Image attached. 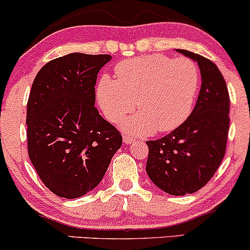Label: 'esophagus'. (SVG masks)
<instances>
[{
    "label": "esophagus",
    "instance_id": "obj_1",
    "mask_svg": "<svg viewBox=\"0 0 250 250\" xmlns=\"http://www.w3.org/2000/svg\"><path fill=\"white\" fill-rule=\"evenodd\" d=\"M123 142H125V144H131L135 142V140L133 137L128 136V135H123Z\"/></svg>",
    "mask_w": 250,
    "mask_h": 250
}]
</instances>
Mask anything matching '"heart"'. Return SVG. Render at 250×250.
<instances>
[{
    "mask_svg": "<svg viewBox=\"0 0 250 250\" xmlns=\"http://www.w3.org/2000/svg\"><path fill=\"white\" fill-rule=\"evenodd\" d=\"M117 80L102 76L96 86L99 106L109 121L122 123L128 133L150 135L176 129L190 115L199 91V70L188 58L142 56L119 62Z\"/></svg>",
    "mask_w": 250,
    "mask_h": 250,
    "instance_id": "heart-1",
    "label": "heart"
}]
</instances>
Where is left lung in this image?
Returning <instances> with one entry per match:
<instances>
[{
	"instance_id": "1",
	"label": "left lung",
	"mask_w": 250,
	"mask_h": 250,
	"mask_svg": "<svg viewBox=\"0 0 250 250\" xmlns=\"http://www.w3.org/2000/svg\"><path fill=\"white\" fill-rule=\"evenodd\" d=\"M198 62L201 88L191 115L167 136L146 141V173L172 195L194 193L220 167L229 129V94L221 72L205 57L176 50Z\"/></svg>"
}]
</instances>
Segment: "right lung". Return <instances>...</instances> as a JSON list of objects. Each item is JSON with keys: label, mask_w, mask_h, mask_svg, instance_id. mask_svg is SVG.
I'll use <instances>...</instances> for the list:
<instances>
[{"label": "right lung", "mask_w": 250, "mask_h": 250, "mask_svg": "<svg viewBox=\"0 0 250 250\" xmlns=\"http://www.w3.org/2000/svg\"><path fill=\"white\" fill-rule=\"evenodd\" d=\"M109 55L70 53L44 65L26 108L28 152L39 178L66 199L100 184L122 136L99 114L95 83Z\"/></svg>", "instance_id": "right-lung-1"}]
</instances>
